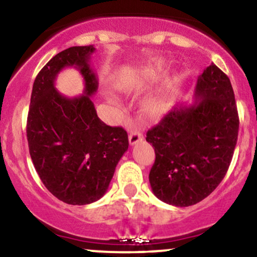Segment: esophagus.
<instances>
[{"label": "esophagus", "instance_id": "obj_1", "mask_svg": "<svg viewBox=\"0 0 257 257\" xmlns=\"http://www.w3.org/2000/svg\"><path fill=\"white\" fill-rule=\"evenodd\" d=\"M142 139H143V135L141 134L140 131H136V130H135V131H132L131 134H130L128 142H130V145L134 146V145H136V143H139L140 141H142Z\"/></svg>", "mask_w": 257, "mask_h": 257}]
</instances>
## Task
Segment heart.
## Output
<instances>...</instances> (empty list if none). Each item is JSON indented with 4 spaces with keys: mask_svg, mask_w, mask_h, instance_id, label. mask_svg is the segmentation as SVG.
Instances as JSON below:
<instances>
[{
    "mask_svg": "<svg viewBox=\"0 0 257 257\" xmlns=\"http://www.w3.org/2000/svg\"><path fill=\"white\" fill-rule=\"evenodd\" d=\"M163 67H164V63L163 62L157 63L156 66H153V67H150V68H147V70H145V72H143V77H145L146 79L154 78V77H157L159 73H161ZM162 106H163L162 96H156V98H153L152 100H150V103H148V107H150V110L154 112L159 111V110L162 109Z\"/></svg>",
    "mask_w": 257,
    "mask_h": 257,
    "instance_id": "obj_1",
    "label": "heart"
}]
</instances>
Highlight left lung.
<instances>
[{"mask_svg":"<svg viewBox=\"0 0 257 257\" xmlns=\"http://www.w3.org/2000/svg\"><path fill=\"white\" fill-rule=\"evenodd\" d=\"M239 116L230 81L214 63L200 74L194 101L178 103L148 130L156 152L150 173L153 194L187 207L214 191L225 176L238 140Z\"/></svg>","mask_w":257,"mask_h":257,"instance_id":"obj_1","label":"left lung"}]
</instances>
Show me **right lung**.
<instances>
[{"instance_id": "right-lung-1", "label": "right lung", "mask_w": 257, "mask_h": 257, "mask_svg": "<svg viewBox=\"0 0 257 257\" xmlns=\"http://www.w3.org/2000/svg\"><path fill=\"white\" fill-rule=\"evenodd\" d=\"M94 51L93 45L72 46L55 55L38 73L30 98L27 139L33 164L46 189L68 205L103 197L128 148L125 130L105 125L90 99L98 89L89 63ZM66 67L82 74L83 95L68 98L56 89L57 74Z\"/></svg>"}]
</instances>
